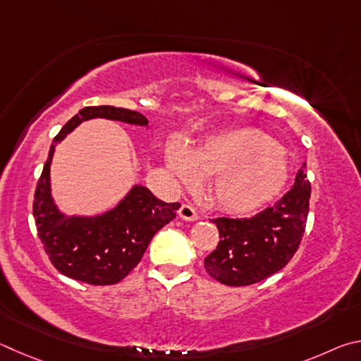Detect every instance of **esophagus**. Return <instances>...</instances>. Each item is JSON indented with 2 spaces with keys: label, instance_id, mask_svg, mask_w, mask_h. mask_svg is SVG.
Returning a JSON list of instances; mask_svg holds the SVG:
<instances>
[{
  "label": "esophagus",
  "instance_id": "obj_1",
  "mask_svg": "<svg viewBox=\"0 0 361 361\" xmlns=\"http://www.w3.org/2000/svg\"><path fill=\"white\" fill-rule=\"evenodd\" d=\"M179 217L188 220V222H193V220H198V212L190 204H182L179 209Z\"/></svg>",
  "mask_w": 361,
  "mask_h": 361
}]
</instances>
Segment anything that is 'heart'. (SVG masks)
Masks as SVG:
<instances>
[{
  "label": "heart",
  "instance_id": "obj_1",
  "mask_svg": "<svg viewBox=\"0 0 361 361\" xmlns=\"http://www.w3.org/2000/svg\"><path fill=\"white\" fill-rule=\"evenodd\" d=\"M166 160L182 184H192L198 173L211 174L206 197L226 212L257 209L274 198L287 180L286 152L255 128L220 133L192 150L173 142Z\"/></svg>",
  "mask_w": 361,
  "mask_h": 361
}]
</instances>
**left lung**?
<instances>
[{
    "mask_svg": "<svg viewBox=\"0 0 361 361\" xmlns=\"http://www.w3.org/2000/svg\"><path fill=\"white\" fill-rule=\"evenodd\" d=\"M311 182L305 168L283 197L252 217L211 219L220 241L204 258L212 279L228 287L252 286L287 267L305 235Z\"/></svg>",
    "mask_w": 361,
    "mask_h": 361,
    "instance_id": "8db88e82",
    "label": "left lung"
}]
</instances>
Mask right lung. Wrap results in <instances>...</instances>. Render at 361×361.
<instances>
[{
  "label": "right lung",
  "mask_w": 361,
  "mask_h": 361,
  "mask_svg": "<svg viewBox=\"0 0 361 361\" xmlns=\"http://www.w3.org/2000/svg\"><path fill=\"white\" fill-rule=\"evenodd\" d=\"M112 118L147 125L136 111L114 106H88L68 120L54 137L49 158L37 179L33 217L37 236L50 263L63 276L90 286H112L141 262L155 233L176 217L179 203H164L145 187H135L116 209L93 219L65 217L50 197V160L55 144L88 118Z\"/></svg>",
  "instance_id": "1"
}]
</instances>
